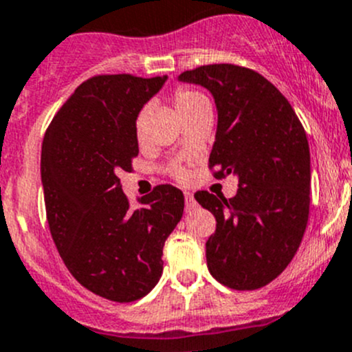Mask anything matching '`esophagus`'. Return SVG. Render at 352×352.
<instances>
[{
	"label": "esophagus",
	"mask_w": 352,
	"mask_h": 352,
	"mask_svg": "<svg viewBox=\"0 0 352 352\" xmlns=\"http://www.w3.org/2000/svg\"><path fill=\"white\" fill-rule=\"evenodd\" d=\"M195 207H197V202H195V199H193L192 193L185 192V209L192 210V209H195Z\"/></svg>",
	"instance_id": "esophagus-1"
}]
</instances>
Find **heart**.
<instances>
[{
    "label": "heart",
    "instance_id": "b5f03b06",
    "mask_svg": "<svg viewBox=\"0 0 352 352\" xmlns=\"http://www.w3.org/2000/svg\"><path fill=\"white\" fill-rule=\"evenodd\" d=\"M204 103H209L207 102L206 96L199 91H193V89H186V88H179L178 91L174 93V107L178 110V113L182 117L188 116L190 112L197 110L199 107H202ZM136 135L138 138L142 140L143 136V117L140 116L138 120H136ZM173 174L176 176L178 179H185V170L182 169L179 166H174L173 167Z\"/></svg>",
    "mask_w": 352,
    "mask_h": 352
}]
</instances>
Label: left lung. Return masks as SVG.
I'll list each match as a JSON object with an SVG mask.
<instances>
[{
  "mask_svg": "<svg viewBox=\"0 0 352 352\" xmlns=\"http://www.w3.org/2000/svg\"><path fill=\"white\" fill-rule=\"evenodd\" d=\"M209 89L217 110L209 167L233 174V199L197 192L216 217L206 243L207 267L223 285L256 290L289 266L309 216L311 157L306 131L289 100L256 70L214 63L179 74Z\"/></svg>",
  "mask_w": 352,
  "mask_h": 352,
  "instance_id": "1",
  "label": "left lung"
}]
</instances>
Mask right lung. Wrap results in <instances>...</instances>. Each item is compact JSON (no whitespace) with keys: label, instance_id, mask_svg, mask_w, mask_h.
Wrapping results in <instances>:
<instances>
[{"label":"right lung","instance_id":"obj_1","mask_svg":"<svg viewBox=\"0 0 352 352\" xmlns=\"http://www.w3.org/2000/svg\"><path fill=\"white\" fill-rule=\"evenodd\" d=\"M167 76H95L76 88L43 140L41 182L53 242L72 276L100 297L133 302L162 276V249L185 207L159 185L129 207L117 174L138 155L136 119Z\"/></svg>","mask_w":352,"mask_h":352}]
</instances>
